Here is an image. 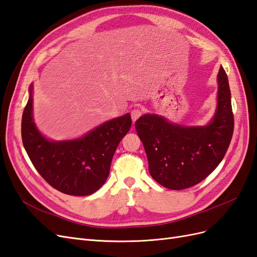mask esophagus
<instances>
[{
	"instance_id": "obj_1",
	"label": "esophagus",
	"mask_w": 257,
	"mask_h": 257,
	"mask_svg": "<svg viewBox=\"0 0 257 257\" xmlns=\"http://www.w3.org/2000/svg\"><path fill=\"white\" fill-rule=\"evenodd\" d=\"M142 113L143 112L141 109H139V108H134V109L131 111V116H132V120H133V122H135L139 118V116L142 115Z\"/></svg>"
}]
</instances>
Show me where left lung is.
<instances>
[{"label": "left lung", "instance_id": "obj_1", "mask_svg": "<svg viewBox=\"0 0 257 257\" xmlns=\"http://www.w3.org/2000/svg\"><path fill=\"white\" fill-rule=\"evenodd\" d=\"M145 147L149 173L169 190H183L203 181L219 166L234 132L227 75L217 74L216 108L206 125L192 126L169 122L155 113H146L135 122Z\"/></svg>", "mask_w": 257, "mask_h": 257}]
</instances>
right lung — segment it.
<instances>
[{
  "label": "right lung",
  "instance_id": "right-lung-1",
  "mask_svg": "<svg viewBox=\"0 0 257 257\" xmlns=\"http://www.w3.org/2000/svg\"><path fill=\"white\" fill-rule=\"evenodd\" d=\"M21 121L23 147L40 175L52 188L74 196L96 192L109 176L116 147L132 125L131 114L106 121L82 137L50 141L33 118V83Z\"/></svg>",
  "mask_w": 257,
  "mask_h": 257
}]
</instances>
